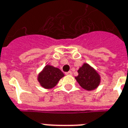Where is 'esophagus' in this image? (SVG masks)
<instances>
[{"label": "esophagus", "mask_w": 128, "mask_h": 128, "mask_svg": "<svg viewBox=\"0 0 128 128\" xmlns=\"http://www.w3.org/2000/svg\"><path fill=\"white\" fill-rule=\"evenodd\" d=\"M66 75H72V72L71 71H69L68 72H66Z\"/></svg>", "instance_id": "34e87169"}]
</instances>
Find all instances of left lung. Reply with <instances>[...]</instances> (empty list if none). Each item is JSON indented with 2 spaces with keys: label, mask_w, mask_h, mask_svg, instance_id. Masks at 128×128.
Segmentation results:
<instances>
[{
  "label": "left lung",
  "mask_w": 128,
  "mask_h": 128,
  "mask_svg": "<svg viewBox=\"0 0 128 128\" xmlns=\"http://www.w3.org/2000/svg\"><path fill=\"white\" fill-rule=\"evenodd\" d=\"M78 75L75 77L81 88L87 90H93L100 84L99 74L88 63H84L78 70Z\"/></svg>",
  "instance_id": "1"
}]
</instances>
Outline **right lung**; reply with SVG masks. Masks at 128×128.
Instances as JSON below:
<instances>
[{"mask_svg":"<svg viewBox=\"0 0 128 128\" xmlns=\"http://www.w3.org/2000/svg\"><path fill=\"white\" fill-rule=\"evenodd\" d=\"M64 74L58 68L52 66H46L38 76V80L44 88L51 89L56 86Z\"/></svg>","mask_w":128,"mask_h":128,"instance_id":"right-lung-1","label":"right lung"}]
</instances>
